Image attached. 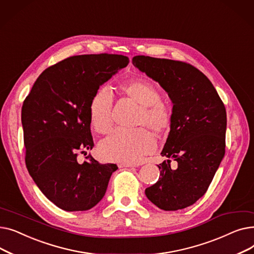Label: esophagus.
<instances>
[{
    "instance_id": "34e87169",
    "label": "esophagus",
    "mask_w": 254,
    "mask_h": 254,
    "mask_svg": "<svg viewBox=\"0 0 254 254\" xmlns=\"http://www.w3.org/2000/svg\"><path fill=\"white\" fill-rule=\"evenodd\" d=\"M131 167H135V165L129 164V163H122V164H119V168H131Z\"/></svg>"
}]
</instances>
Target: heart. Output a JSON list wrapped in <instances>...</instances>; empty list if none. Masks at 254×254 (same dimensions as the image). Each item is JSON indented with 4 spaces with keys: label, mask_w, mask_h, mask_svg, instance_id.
<instances>
[{
    "label": "heart",
    "mask_w": 254,
    "mask_h": 254,
    "mask_svg": "<svg viewBox=\"0 0 254 254\" xmlns=\"http://www.w3.org/2000/svg\"><path fill=\"white\" fill-rule=\"evenodd\" d=\"M125 96L139 104L137 126L150 127L155 134H167L172 125V111L161 101L157 88L146 80H132L122 86ZM114 99L108 87L99 88L89 104L90 124L100 134L108 132L113 124ZM156 140L146 127L116 128L100 144L99 152L109 162L136 163L155 149Z\"/></svg>",
    "instance_id": "1"
}]
</instances>
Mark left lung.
<instances>
[{
  "instance_id": "8db88e82",
  "label": "left lung",
  "mask_w": 254,
  "mask_h": 254,
  "mask_svg": "<svg viewBox=\"0 0 254 254\" xmlns=\"http://www.w3.org/2000/svg\"><path fill=\"white\" fill-rule=\"evenodd\" d=\"M132 64L157 81L173 103L172 125L157 182L145 190L155 206L176 211L202 197L224 156L226 111L210 80L190 64L145 56ZM170 158L179 163L170 169Z\"/></svg>"
}]
</instances>
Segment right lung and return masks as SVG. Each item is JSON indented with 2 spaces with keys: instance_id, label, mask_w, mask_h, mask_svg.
I'll list each match as a JSON object with an SVG mask.
<instances>
[{
  "instance_id": "obj_1",
  "label": "right lung",
  "mask_w": 254,
  "mask_h": 254,
  "mask_svg": "<svg viewBox=\"0 0 254 254\" xmlns=\"http://www.w3.org/2000/svg\"><path fill=\"white\" fill-rule=\"evenodd\" d=\"M128 58L84 55L64 59L38 77L21 109L25 165L43 194L64 211L95 207L107 190L115 164L78 154L93 147L89 104L92 96Z\"/></svg>"
}]
</instances>
